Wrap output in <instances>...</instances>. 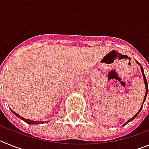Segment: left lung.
I'll return each mask as SVG.
<instances>
[{
    "label": "left lung",
    "instance_id": "left-lung-1",
    "mask_svg": "<svg viewBox=\"0 0 149 149\" xmlns=\"http://www.w3.org/2000/svg\"><path fill=\"white\" fill-rule=\"evenodd\" d=\"M136 63H138V64H139V66H140V68H141V72H142V74H143V79H144V82H145V86H146V94H145V97H144V100H143V105H142V107H141V108H140V110H139V111H138V113H136L135 114V116H133L132 118H131V119H129L128 121H127V122H126V123H125L123 125V126L124 125H125L126 124H127L129 122H131V121H132L133 119H134V118H135V117L136 116L138 115V114H139V112H140V110H142V107H143V103H144V101H145V100H146V95H147V93H148V83H147V81H146V76H145V74H144V72H143V66H142L141 65H140V64H139V63H138V62H136Z\"/></svg>",
    "mask_w": 149,
    "mask_h": 149
}]
</instances>
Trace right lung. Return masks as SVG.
<instances>
[{
  "mask_svg": "<svg viewBox=\"0 0 149 149\" xmlns=\"http://www.w3.org/2000/svg\"><path fill=\"white\" fill-rule=\"evenodd\" d=\"M11 110V109H10ZM11 111L13 112V113L15 114V116H16L17 117H19V119H22L23 121H24V122H26V123L27 124H30V125H37V124H42V123H45V122H48V121H47V122H37V121H32V120H30V119H25V118H24V117H22L18 115V114H17L16 113H15V112L13 111V110H11Z\"/></svg>",
  "mask_w": 149,
  "mask_h": 149,
  "instance_id": "1",
  "label": "right lung"
}]
</instances>
